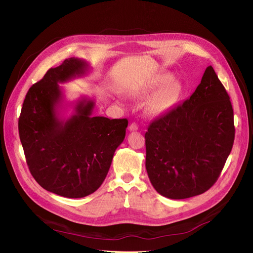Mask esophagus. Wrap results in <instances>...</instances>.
<instances>
[{
    "label": "esophagus",
    "mask_w": 253,
    "mask_h": 253,
    "mask_svg": "<svg viewBox=\"0 0 253 253\" xmlns=\"http://www.w3.org/2000/svg\"><path fill=\"white\" fill-rule=\"evenodd\" d=\"M128 129H129V131H135V130L138 129V127H137V125L135 123H131V124L129 125Z\"/></svg>",
    "instance_id": "esophagus-1"
}]
</instances>
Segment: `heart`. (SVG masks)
Here are the masks:
<instances>
[{
    "label": "heart",
    "mask_w": 253,
    "mask_h": 253,
    "mask_svg": "<svg viewBox=\"0 0 253 253\" xmlns=\"http://www.w3.org/2000/svg\"><path fill=\"white\" fill-rule=\"evenodd\" d=\"M160 85L161 87L149 97L145 104V112L150 117L162 115L163 112L172 107L176 102L180 90H178V86L175 81L171 80L168 73H159L132 91V95L134 97L141 99V97L147 96L149 93L156 90Z\"/></svg>",
    "instance_id": "b5f03b06"
}]
</instances>
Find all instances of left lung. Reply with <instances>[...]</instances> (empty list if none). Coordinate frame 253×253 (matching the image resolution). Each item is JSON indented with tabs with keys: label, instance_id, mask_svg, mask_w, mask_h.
Listing matches in <instances>:
<instances>
[{
	"label": "left lung",
	"instance_id": "obj_1",
	"mask_svg": "<svg viewBox=\"0 0 253 253\" xmlns=\"http://www.w3.org/2000/svg\"><path fill=\"white\" fill-rule=\"evenodd\" d=\"M212 66L183 104L149 124L146 170L161 195L172 200L202 194L219 176L234 141L233 109Z\"/></svg>",
	"mask_w": 253,
	"mask_h": 253
}]
</instances>
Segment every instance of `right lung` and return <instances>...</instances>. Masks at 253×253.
<instances>
[{
    "label": "right lung",
    "instance_id": "right-lung-1",
    "mask_svg": "<svg viewBox=\"0 0 253 253\" xmlns=\"http://www.w3.org/2000/svg\"><path fill=\"white\" fill-rule=\"evenodd\" d=\"M89 64L70 58L32 85L19 119L20 140L28 168L47 191L69 199L99 189L113 154L124 141L128 121L92 116L94 100L82 96L62 118L65 97L59 84L84 77Z\"/></svg>",
    "mask_w": 253,
    "mask_h": 253
}]
</instances>
